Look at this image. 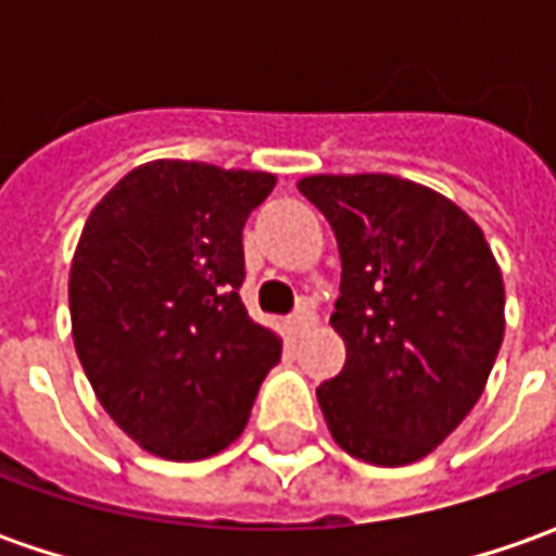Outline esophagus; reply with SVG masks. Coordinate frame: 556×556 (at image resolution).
<instances>
[{
  "label": "esophagus",
  "instance_id": "1",
  "mask_svg": "<svg viewBox=\"0 0 556 556\" xmlns=\"http://www.w3.org/2000/svg\"><path fill=\"white\" fill-rule=\"evenodd\" d=\"M312 325H315V312H312V306H300V309L293 312L288 321H285V328H288L290 337H300L303 331H309Z\"/></svg>",
  "mask_w": 556,
  "mask_h": 556
}]
</instances>
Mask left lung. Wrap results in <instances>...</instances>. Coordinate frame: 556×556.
<instances>
[{
    "instance_id": "left-lung-1",
    "label": "left lung",
    "mask_w": 556,
    "mask_h": 556,
    "mask_svg": "<svg viewBox=\"0 0 556 556\" xmlns=\"http://www.w3.org/2000/svg\"><path fill=\"white\" fill-rule=\"evenodd\" d=\"M331 223L343 371L318 387L333 442L358 460L427 458L485 390L504 340L502 268L482 228L427 185L387 173L306 176Z\"/></svg>"
}]
</instances>
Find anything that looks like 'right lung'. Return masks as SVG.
I'll use <instances>...</instances> for the list:
<instances>
[{
    "instance_id": "1",
    "label": "right lung",
    "mask_w": 556,
    "mask_h": 556,
    "mask_svg": "<svg viewBox=\"0 0 556 556\" xmlns=\"http://www.w3.org/2000/svg\"><path fill=\"white\" fill-rule=\"evenodd\" d=\"M271 173L151 161L89 213L71 263V328L98 402L144 452L201 460L244 433L281 337L247 315V216Z\"/></svg>"
}]
</instances>
